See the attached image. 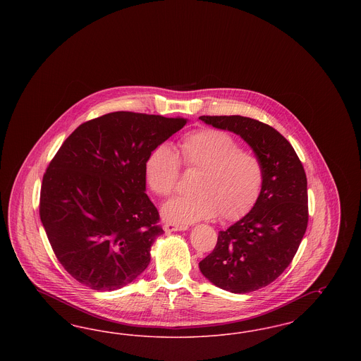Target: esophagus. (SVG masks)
Segmentation results:
<instances>
[{"label": "esophagus", "mask_w": 361, "mask_h": 361, "mask_svg": "<svg viewBox=\"0 0 361 361\" xmlns=\"http://www.w3.org/2000/svg\"><path fill=\"white\" fill-rule=\"evenodd\" d=\"M164 228L168 234H171L173 231H185L188 228V226H185V224H164Z\"/></svg>", "instance_id": "1"}]
</instances>
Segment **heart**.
<instances>
[{
	"label": "heart",
	"instance_id": "heart-1",
	"mask_svg": "<svg viewBox=\"0 0 361 361\" xmlns=\"http://www.w3.org/2000/svg\"><path fill=\"white\" fill-rule=\"evenodd\" d=\"M181 162L196 169L190 195L173 197L162 207V216L172 224H188L219 216L238 219L257 202L264 183V166L257 155L240 149L227 133L204 128L180 139ZM143 172L147 187L158 196L174 192L180 160L169 145H158L149 153Z\"/></svg>",
	"mask_w": 361,
	"mask_h": 361
}]
</instances>
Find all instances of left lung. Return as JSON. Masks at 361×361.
Masks as SVG:
<instances>
[{"label":"left lung","instance_id":"1","mask_svg":"<svg viewBox=\"0 0 361 361\" xmlns=\"http://www.w3.org/2000/svg\"><path fill=\"white\" fill-rule=\"evenodd\" d=\"M199 119L242 137L264 166L257 202L238 222L219 231L215 249L199 268L222 290L256 291L286 271L306 233V173L291 143L274 127L240 115Z\"/></svg>","mask_w":361,"mask_h":361}]
</instances>
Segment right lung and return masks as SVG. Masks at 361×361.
Masks as SVG:
<instances>
[{
    "mask_svg": "<svg viewBox=\"0 0 361 361\" xmlns=\"http://www.w3.org/2000/svg\"><path fill=\"white\" fill-rule=\"evenodd\" d=\"M188 119L112 112L73 131L40 189V221L52 250L77 281L115 291L150 264L164 234L146 192L143 165Z\"/></svg>",
    "mask_w": 361,
    "mask_h": 361,
    "instance_id": "1",
    "label": "right lung"
}]
</instances>
